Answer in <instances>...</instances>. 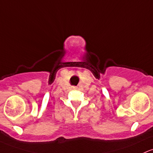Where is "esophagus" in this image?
Wrapping results in <instances>:
<instances>
[{
  "label": "esophagus",
  "mask_w": 153,
  "mask_h": 153,
  "mask_svg": "<svg viewBox=\"0 0 153 153\" xmlns=\"http://www.w3.org/2000/svg\"><path fill=\"white\" fill-rule=\"evenodd\" d=\"M74 88H75V87H74Z\"/></svg>",
  "instance_id": "obj_1"
}]
</instances>
